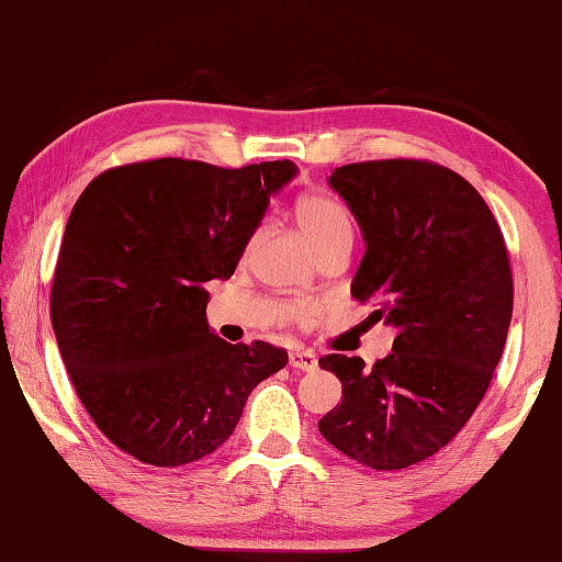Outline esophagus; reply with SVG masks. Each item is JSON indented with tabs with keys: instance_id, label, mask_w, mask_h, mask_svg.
I'll list each match as a JSON object with an SVG mask.
<instances>
[{
	"instance_id": "1",
	"label": "esophagus",
	"mask_w": 562,
	"mask_h": 562,
	"mask_svg": "<svg viewBox=\"0 0 562 562\" xmlns=\"http://www.w3.org/2000/svg\"><path fill=\"white\" fill-rule=\"evenodd\" d=\"M289 361L293 369H301V371H314L318 367V359L308 349H293L289 353Z\"/></svg>"
}]
</instances>
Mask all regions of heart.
I'll return each mask as SVG.
<instances>
[{
  "instance_id": "heart-1",
  "label": "heart",
  "mask_w": 562,
  "mask_h": 562,
  "mask_svg": "<svg viewBox=\"0 0 562 562\" xmlns=\"http://www.w3.org/2000/svg\"><path fill=\"white\" fill-rule=\"evenodd\" d=\"M293 215H296L299 228L308 244L314 246V251H318V248L334 238L351 236L347 211L329 195H301L296 201V209H293Z\"/></svg>"
}]
</instances>
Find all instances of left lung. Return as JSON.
Returning <instances> with one entry per match:
<instances>
[{
  "instance_id": "left-lung-1",
  "label": "left lung",
  "mask_w": 562,
  "mask_h": 562,
  "mask_svg": "<svg viewBox=\"0 0 562 562\" xmlns=\"http://www.w3.org/2000/svg\"><path fill=\"white\" fill-rule=\"evenodd\" d=\"M329 186L364 238L351 296L396 336L371 369L318 359L341 382L318 431L371 470H404L442 450L485 396L513 318L510 258L487 203L450 168L351 162Z\"/></svg>"
}]
</instances>
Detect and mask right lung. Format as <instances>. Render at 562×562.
Listing matches in <instances>:
<instances>
[{
  "mask_svg": "<svg viewBox=\"0 0 562 562\" xmlns=\"http://www.w3.org/2000/svg\"><path fill=\"white\" fill-rule=\"evenodd\" d=\"M299 168L160 158L105 170L77 198L52 281V329L75 392L112 445L180 468L226 442L286 349L228 344L205 318L271 195Z\"/></svg>",
  "mask_w": 562,
  "mask_h": 562,
  "instance_id": "1",
  "label": "right lung"
}]
</instances>
